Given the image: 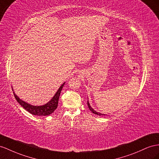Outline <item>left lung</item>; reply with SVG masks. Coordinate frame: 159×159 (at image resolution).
<instances>
[{
	"mask_svg": "<svg viewBox=\"0 0 159 159\" xmlns=\"http://www.w3.org/2000/svg\"><path fill=\"white\" fill-rule=\"evenodd\" d=\"M88 108H89V109L91 110V111H92V113H93V114H97V115H98V116H101V115H105V114H101V113H99V112H97L96 111H95L94 110L91 106H90V105H89V102H88Z\"/></svg>",
	"mask_w": 159,
	"mask_h": 159,
	"instance_id": "obj_1",
	"label": "left lung"
}]
</instances>
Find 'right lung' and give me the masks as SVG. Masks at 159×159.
Returning a JSON list of instances; mask_svg holds the SVG:
<instances>
[{"label":"right lung","instance_id":"right-lung-1","mask_svg":"<svg viewBox=\"0 0 159 159\" xmlns=\"http://www.w3.org/2000/svg\"><path fill=\"white\" fill-rule=\"evenodd\" d=\"M64 84H65V82L59 87L57 92L55 93V96L53 97L52 99H51L49 102L47 103V104L42 106H33L29 104L28 103L20 99V98L16 95L15 92L13 93L16 101L19 103L20 105L22 106L23 108L28 111L29 113L35 116H48L50 115L51 114H52L55 111V110H56V108H57L59 96L60 93H61Z\"/></svg>","mask_w":159,"mask_h":159}]
</instances>
